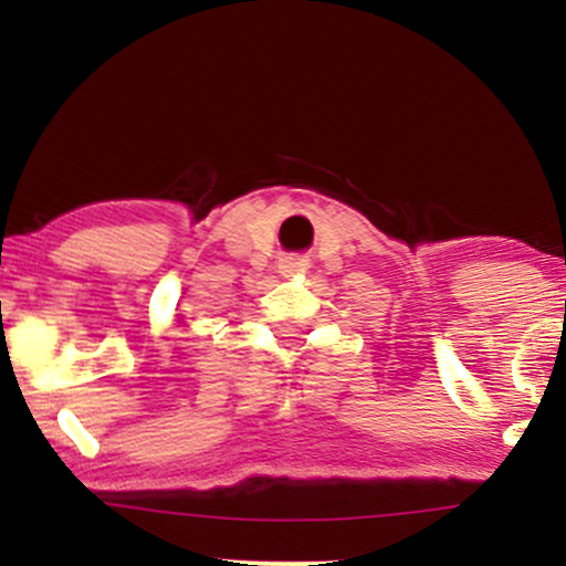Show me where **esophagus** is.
Here are the masks:
<instances>
[{
    "label": "esophagus",
    "mask_w": 566,
    "mask_h": 566,
    "mask_svg": "<svg viewBox=\"0 0 566 566\" xmlns=\"http://www.w3.org/2000/svg\"><path fill=\"white\" fill-rule=\"evenodd\" d=\"M279 269H282V274H297V271H305L307 263L303 259H282L279 263Z\"/></svg>",
    "instance_id": "obj_1"
}]
</instances>
